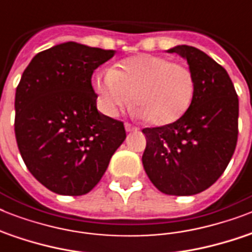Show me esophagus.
Returning <instances> with one entry per match:
<instances>
[{
  "mask_svg": "<svg viewBox=\"0 0 252 252\" xmlns=\"http://www.w3.org/2000/svg\"><path fill=\"white\" fill-rule=\"evenodd\" d=\"M138 128L137 126H133L132 124H129V123H126V132H132V130H137Z\"/></svg>",
  "mask_w": 252,
  "mask_h": 252,
  "instance_id": "obj_1",
  "label": "esophagus"
}]
</instances>
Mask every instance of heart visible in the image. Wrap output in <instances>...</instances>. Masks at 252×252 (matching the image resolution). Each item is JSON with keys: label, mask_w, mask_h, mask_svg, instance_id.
I'll return each instance as SVG.
<instances>
[{"label": "heart", "mask_w": 252, "mask_h": 252, "mask_svg": "<svg viewBox=\"0 0 252 252\" xmlns=\"http://www.w3.org/2000/svg\"><path fill=\"white\" fill-rule=\"evenodd\" d=\"M99 106L114 116L134 104L153 126L178 122L189 110L196 82L187 65L163 56L138 55L120 61L93 81Z\"/></svg>", "instance_id": "heart-1"}]
</instances>
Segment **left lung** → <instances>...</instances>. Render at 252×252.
<instances>
[{
	"instance_id": "obj_1",
	"label": "left lung",
	"mask_w": 252,
	"mask_h": 252,
	"mask_svg": "<svg viewBox=\"0 0 252 252\" xmlns=\"http://www.w3.org/2000/svg\"><path fill=\"white\" fill-rule=\"evenodd\" d=\"M187 60L196 82L189 110L178 122L144 128L142 165L150 182L166 195H196L227 167L238 140V95L227 72L203 51L168 49Z\"/></svg>"
}]
</instances>
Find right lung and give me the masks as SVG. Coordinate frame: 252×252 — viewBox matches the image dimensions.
I'll list each match as a JSON object with an SVG mask.
<instances>
[{"label":"right lung","mask_w":252,"mask_h":252,"mask_svg":"<svg viewBox=\"0 0 252 252\" xmlns=\"http://www.w3.org/2000/svg\"><path fill=\"white\" fill-rule=\"evenodd\" d=\"M114 55L68 41L37 53L22 74L14 104L18 149L55 193L90 192L126 140L123 122L98 111L91 85L95 69Z\"/></svg>","instance_id":"add662e5"}]
</instances>
